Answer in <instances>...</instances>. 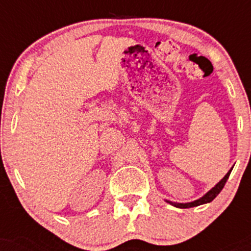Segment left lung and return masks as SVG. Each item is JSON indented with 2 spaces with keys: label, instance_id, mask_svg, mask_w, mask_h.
<instances>
[{
  "label": "left lung",
  "instance_id": "8db88e82",
  "mask_svg": "<svg viewBox=\"0 0 251 251\" xmlns=\"http://www.w3.org/2000/svg\"><path fill=\"white\" fill-rule=\"evenodd\" d=\"M231 171H232V169H231V170L228 171V173L226 174V176H225L224 178H222L221 181H220L219 183H217L216 186L214 187V188H211V189H210V191L207 192L206 194H204V196L201 197V198L197 199V201H191V203H184V204H183V203H174V201H168L169 204L174 205V206H176V207H179V209H188V207L198 206V205H201V204H206V203H210V201H214V199L216 198L217 196H219V193H220V192L222 191V188H224V187H225V184H226L227 179H228V177H229V174H231Z\"/></svg>",
  "mask_w": 251,
  "mask_h": 251
}]
</instances>
